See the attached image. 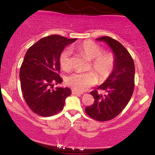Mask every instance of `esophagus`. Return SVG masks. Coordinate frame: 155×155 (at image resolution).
I'll return each mask as SVG.
<instances>
[{"label":"esophagus","mask_w":155,"mask_h":155,"mask_svg":"<svg viewBox=\"0 0 155 155\" xmlns=\"http://www.w3.org/2000/svg\"><path fill=\"white\" fill-rule=\"evenodd\" d=\"M72 94L74 95H81V94H83V93L78 92V91H76L75 90H72Z\"/></svg>","instance_id":"obj_1"}]
</instances>
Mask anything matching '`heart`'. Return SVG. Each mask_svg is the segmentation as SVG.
Instances as JSON below:
<instances>
[{
    "instance_id": "obj_1",
    "label": "heart",
    "mask_w": 155,
    "mask_h": 155,
    "mask_svg": "<svg viewBox=\"0 0 155 155\" xmlns=\"http://www.w3.org/2000/svg\"><path fill=\"white\" fill-rule=\"evenodd\" d=\"M77 49L92 61V69L98 76L99 81H104L113 71L115 66V59L110 53H102L99 45L91 41H86L78 45ZM71 51L67 48L61 53L60 64L64 70L71 67ZM97 82V77L94 73H74L68 76L66 83L73 90L83 92Z\"/></svg>"
}]
</instances>
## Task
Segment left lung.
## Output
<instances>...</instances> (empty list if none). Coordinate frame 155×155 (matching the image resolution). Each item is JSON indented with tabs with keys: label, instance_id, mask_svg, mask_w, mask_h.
<instances>
[{
	"label": "left lung",
	"instance_id": "1",
	"mask_svg": "<svg viewBox=\"0 0 155 155\" xmlns=\"http://www.w3.org/2000/svg\"><path fill=\"white\" fill-rule=\"evenodd\" d=\"M96 40L109 46L114 54L115 66L111 75L97 87L105 91V94H99L97 90L90 92L94 102L85 108V112L95 120L106 121L118 116L130 101L134 90L135 65L130 54L120 42L109 37Z\"/></svg>",
	"mask_w": 155,
	"mask_h": 155
}]
</instances>
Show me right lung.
<instances>
[{
    "mask_svg": "<svg viewBox=\"0 0 155 155\" xmlns=\"http://www.w3.org/2000/svg\"><path fill=\"white\" fill-rule=\"evenodd\" d=\"M76 40L51 35L27 50L20 71L21 90L27 104L38 115L47 117L57 114L71 94L68 87H53L63 82L59 75L61 53Z\"/></svg>",
    "mask_w": 155,
    "mask_h": 155,
    "instance_id": "obj_1",
    "label": "right lung"
}]
</instances>
